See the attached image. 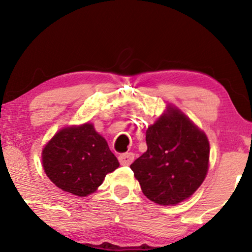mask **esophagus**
<instances>
[{
  "label": "esophagus",
  "mask_w": 252,
  "mask_h": 252,
  "mask_svg": "<svg viewBox=\"0 0 252 252\" xmlns=\"http://www.w3.org/2000/svg\"><path fill=\"white\" fill-rule=\"evenodd\" d=\"M119 163L122 165H125V166H128L133 163L134 160V154L133 153H126V154H122L118 157Z\"/></svg>",
  "instance_id": "obj_1"
}]
</instances>
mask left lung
I'll use <instances>...</instances> for the list:
<instances>
[{
	"label": "left lung",
	"mask_w": 252,
	"mask_h": 252,
	"mask_svg": "<svg viewBox=\"0 0 252 252\" xmlns=\"http://www.w3.org/2000/svg\"><path fill=\"white\" fill-rule=\"evenodd\" d=\"M148 149L130 168L143 194L160 205H174L190 197L209 168L208 137L180 110L167 111L148 127Z\"/></svg>",
	"instance_id": "obj_1"
}]
</instances>
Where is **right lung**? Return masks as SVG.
<instances>
[{
	"instance_id": "add662e5",
	"label": "right lung",
	"mask_w": 252,
	"mask_h": 252,
	"mask_svg": "<svg viewBox=\"0 0 252 252\" xmlns=\"http://www.w3.org/2000/svg\"><path fill=\"white\" fill-rule=\"evenodd\" d=\"M42 164L58 188L80 197L94 192L105 175L119 166L104 137L89 123L55 134L43 148Z\"/></svg>"
}]
</instances>
